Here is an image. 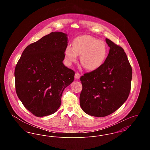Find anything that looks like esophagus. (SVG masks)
Returning a JSON list of instances; mask_svg holds the SVG:
<instances>
[{"label": "esophagus", "mask_w": 150, "mask_h": 150, "mask_svg": "<svg viewBox=\"0 0 150 150\" xmlns=\"http://www.w3.org/2000/svg\"><path fill=\"white\" fill-rule=\"evenodd\" d=\"M80 76H81V75H80V74L79 72H77L75 73V78L76 79H80Z\"/></svg>", "instance_id": "34e87169"}]
</instances>
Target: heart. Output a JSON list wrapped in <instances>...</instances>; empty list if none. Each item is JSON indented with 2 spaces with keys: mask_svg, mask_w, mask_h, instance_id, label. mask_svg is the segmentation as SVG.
I'll list each match as a JSON object with an SVG mask.
<instances>
[{
  "mask_svg": "<svg viewBox=\"0 0 150 150\" xmlns=\"http://www.w3.org/2000/svg\"><path fill=\"white\" fill-rule=\"evenodd\" d=\"M107 47L103 40L90 35L77 37L72 42V47L67 46L64 50L65 59L68 64L76 61L80 56L81 65L88 70L98 69L104 63L107 56Z\"/></svg>",
  "mask_w": 150,
  "mask_h": 150,
  "instance_id": "1",
  "label": "heart"
}]
</instances>
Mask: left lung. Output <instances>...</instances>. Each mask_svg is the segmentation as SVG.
Listing matches in <instances>:
<instances>
[{
  "label": "left lung",
  "mask_w": 150,
  "mask_h": 150,
  "mask_svg": "<svg viewBox=\"0 0 150 150\" xmlns=\"http://www.w3.org/2000/svg\"><path fill=\"white\" fill-rule=\"evenodd\" d=\"M106 42L110 50L105 62L80 78V107L96 117L114 112L127 100L131 88L132 69L125 52L110 39Z\"/></svg>",
  "instance_id": "8db88e82"
}]
</instances>
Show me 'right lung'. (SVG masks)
<instances>
[{"mask_svg": "<svg viewBox=\"0 0 150 150\" xmlns=\"http://www.w3.org/2000/svg\"><path fill=\"white\" fill-rule=\"evenodd\" d=\"M67 35L52 32L29 45L14 70L17 95L25 107L37 117L54 114L61 104L64 88L75 72L63 64Z\"/></svg>", "mask_w": 150, "mask_h": 150, "instance_id": "right-lung-1", "label": "right lung"}]
</instances>
